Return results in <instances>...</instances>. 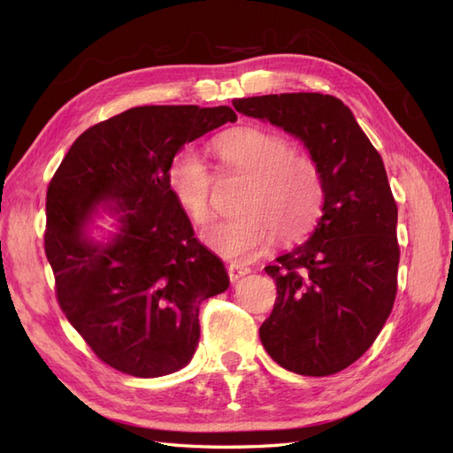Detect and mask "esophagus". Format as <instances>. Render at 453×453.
<instances>
[{"label":"esophagus","mask_w":453,"mask_h":453,"mask_svg":"<svg viewBox=\"0 0 453 453\" xmlns=\"http://www.w3.org/2000/svg\"><path fill=\"white\" fill-rule=\"evenodd\" d=\"M226 272H228L230 281H238L242 276H245V273H250V268L243 265H238V263H230L226 266Z\"/></svg>","instance_id":"esophagus-1"}]
</instances>
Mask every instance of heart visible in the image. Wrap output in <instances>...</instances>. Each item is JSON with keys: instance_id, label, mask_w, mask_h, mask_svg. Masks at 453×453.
<instances>
[{"instance_id": "b5f03b06", "label": "heart", "mask_w": 453, "mask_h": 453, "mask_svg": "<svg viewBox=\"0 0 453 453\" xmlns=\"http://www.w3.org/2000/svg\"><path fill=\"white\" fill-rule=\"evenodd\" d=\"M225 170L250 177L238 211L230 221L202 232L208 248L223 258L243 260L263 251L276 234L289 243L318 221L323 205V175L310 155L296 153L281 135L243 127L219 135L213 143ZM168 188L196 225L213 217V173L193 149L177 153L168 168Z\"/></svg>"}]
</instances>
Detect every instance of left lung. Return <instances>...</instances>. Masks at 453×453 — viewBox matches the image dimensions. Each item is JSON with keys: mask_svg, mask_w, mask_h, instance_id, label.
I'll return each mask as SVG.
<instances>
[{"mask_svg": "<svg viewBox=\"0 0 453 453\" xmlns=\"http://www.w3.org/2000/svg\"><path fill=\"white\" fill-rule=\"evenodd\" d=\"M238 113L295 135L323 175V215L303 245L266 266L276 304L258 336L280 366L331 376L374 344L396 295V203L349 107L319 92L234 100Z\"/></svg>", "mask_w": 453, "mask_h": 453, "instance_id": "8db88e82", "label": "left lung"}]
</instances>
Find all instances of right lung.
<instances>
[{"instance_id":"add662e5","label":"right lung","mask_w":453,"mask_h":453,"mask_svg":"<svg viewBox=\"0 0 453 453\" xmlns=\"http://www.w3.org/2000/svg\"><path fill=\"white\" fill-rule=\"evenodd\" d=\"M230 107L143 105L90 127L47 188L45 253L64 315L96 357L135 378L183 368L205 298L228 289L221 258L195 238L168 188L181 147L225 122ZM102 207L119 230L88 236Z\"/></svg>"}]
</instances>
